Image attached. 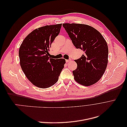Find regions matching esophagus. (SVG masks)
Here are the masks:
<instances>
[{"mask_svg":"<svg viewBox=\"0 0 127 127\" xmlns=\"http://www.w3.org/2000/svg\"><path fill=\"white\" fill-rule=\"evenodd\" d=\"M71 61V60L70 59H68V60H66V61L67 63H69V62H70V61Z\"/></svg>","mask_w":127,"mask_h":127,"instance_id":"34e87169","label":"esophagus"}]
</instances>
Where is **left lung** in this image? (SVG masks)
I'll return each instance as SVG.
<instances>
[{"mask_svg": "<svg viewBox=\"0 0 127 127\" xmlns=\"http://www.w3.org/2000/svg\"><path fill=\"white\" fill-rule=\"evenodd\" d=\"M73 44L84 51L75 60L77 67L72 71L74 79L85 86L97 83L104 73L108 63V47L104 38L97 30L82 24L64 23Z\"/></svg>", "mask_w": 127, "mask_h": 127, "instance_id": "left-lung-1", "label": "left lung"}]
</instances>
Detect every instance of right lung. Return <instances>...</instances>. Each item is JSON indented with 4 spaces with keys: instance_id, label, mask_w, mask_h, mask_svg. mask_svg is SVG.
<instances>
[{
    "instance_id": "obj_1",
    "label": "right lung",
    "mask_w": 127,
    "mask_h": 127,
    "mask_svg": "<svg viewBox=\"0 0 127 127\" xmlns=\"http://www.w3.org/2000/svg\"><path fill=\"white\" fill-rule=\"evenodd\" d=\"M61 24L46 25L33 30L27 36L19 49L23 71L34 85L46 88L55 84L64 67V59L49 57L51 43L58 35Z\"/></svg>"
}]
</instances>
